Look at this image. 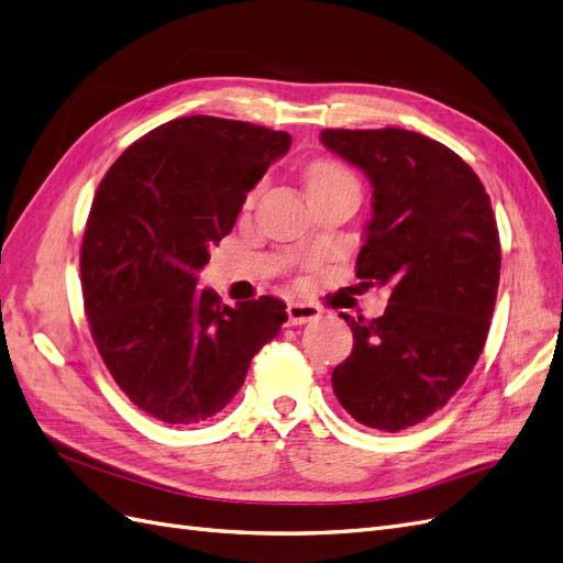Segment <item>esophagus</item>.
Here are the masks:
<instances>
[{
  "mask_svg": "<svg viewBox=\"0 0 563 563\" xmlns=\"http://www.w3.org/2000/svg\"><path fill=\"white\" fill-rule=\"evenodd\" d=\"M286 317H288V327H300V323H308V321L317 319L319 308H314V305H308V302H288Z\"/></svg>",
  "mask_w": 563,
  "mask_h": 563,
  "instance_id": "34e87169",
  "label": "esophagus"
}]
</instances>
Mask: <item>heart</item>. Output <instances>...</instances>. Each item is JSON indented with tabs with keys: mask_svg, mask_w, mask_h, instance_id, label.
<instances>
[{
	"mask_svg": "<svg viewBox=\"0 0 563 563\" xmlns=\"http://www.w3.org/2000/svg\"><path fill=\"white\" fill-rule=\"evenodd\" d=\"M308 187L310 190H317V187H327L340 180H354V176L350 174V168H345L335 159H317L308 166ZM255 192L249 197V201H253Z\"/></svg>",
	"mask_w": 563,
	"mask_h": 563,
	"instance_id": "b5f03b06",
	"label": "heart"
}]
</instances>
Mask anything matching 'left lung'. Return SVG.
Wrapping results in <instances>:
<instances>
[{
    "mask_svg": "<svg viewBox=\"0 0 563 563\" xmlns=\"http://www.w3.org/2000/svg\"><path fill=\"white\" fill-rule=\"evenodd\" d=\"M321 143L373 185L356 277L389 288L383 317L340 314L354 345L333 368V391L356 422L399 432L439 411L486 345L500 282L496 216L472 166L428 135L327 129Z\"/></svg>",
    "mask_w": 563,
    "mask_h": 563,
    "instance_id": "1",
    "label": "left lung"
}]
</instances>
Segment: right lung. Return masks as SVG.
<instances>
[{
  "instance_id": "right-lung-1",
  "label": "right lung",
  "mask_w": 563,
  "mask_h": 563,
  "mask_svg": "<svg viewBox=\"0 0 563 563\" xmlns=\"http://www.w3.org/2000/svg\"><path fill=\"white\" fill-rule=\"evenodd\" d=\"M288 147L286 131L192 114L145 133L100 180L79 253L84 310L114 383L147 416L195 424L223 411L288 319L279 298L230 308L197 286Z\"/></svg>"
}]
</instances>
